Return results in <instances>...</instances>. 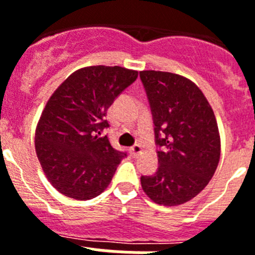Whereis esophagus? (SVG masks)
<instances>
[{
	"label": "esophagus",
	"instance_id": "obj_1",
	"mask_svg": "<svg viewBox=\"0 0 255 255\" xmlns=\"http://www.w3.org/2000/svg\"><path fill=\"white\" fill-rule=\"evenodd\" d=\"M141 152H143V148H141V145H139V144H135V145H132V147L130 148V153H131L132 157H138Z\"/></svg>",
	"mask_w": 255,
	"mask_h": 255
}]
</instances>
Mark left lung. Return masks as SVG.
<instances>
[{
  "label": "left lung",
  "mask_w": 255,
  "mask_h": 255,
  "mask_svg": "<svg viewBox=\"0 0 255 255\" xmlns=\"http://www.w3.org/2000/svg\"><path fill=\"white\" fill-rule=\"evenodd\" d=\"M154 123L158 170L141 176L144 193L159 206H180L203 190L220 162L215 112L198 85L166 71H140Z\"/></svg>",
  "instance_id": "8db88e82"
}]
</instances>
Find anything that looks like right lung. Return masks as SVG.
Here are the masks:
<instances>
[{"instance_id": "right-lung-1", "label": "right lung", "mask_w": 255, "mask_h": 255, "mask_svg": "<svg viewBox=\"0 0 255 255\" xmlns=\"http://www.w3.org/2000/svg\"><path fill=\"white\" fill-rule=\"evenodd\" d=\"M136 70L87 66L53 92L35 129V152L44 175L61 194L89 200L107 189L126 153L107 136L108 107L136 80Z\"/></svg>"}]
</instances>
